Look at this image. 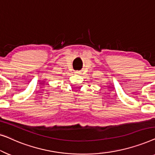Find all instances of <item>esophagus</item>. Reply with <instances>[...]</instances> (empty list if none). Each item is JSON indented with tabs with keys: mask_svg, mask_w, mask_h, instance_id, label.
<instances>
[{
	"mask_svg": "<svg viewBox=\"0 0 155 155\" xmlns=\"http://www.w3.org/2000/svg\"><path fill=\"white\" fill-rule=\"evenodd\" d=\"M75 73H77V74H78V73H79V72H75Z\"/></svg>",
	"mask_w": 155,
	"mask_h": 155,
	"instance_id": "34e87169",
	"label": "esophagus"
}]
</instances>
